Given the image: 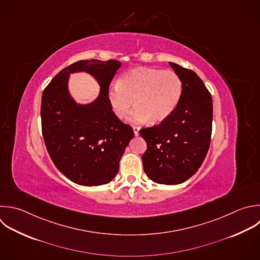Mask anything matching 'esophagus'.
Segmentation results:
<instances>
[{
  "instance_id": "obj_1",
  "label": "esophagus",
  "mask_w": 260,
  "mask_h": 260,
  "mask_svg": "<svg viewBox=\"0 0 260 260\" xmlns=\"http://www.w3.org/2000/svg\"><path fill=\"white\" fill-rule=\"evenodd\" d=\"M139 129H140V128H139L138 126H136V125L133 126V131H134V134H135L136 136L139 134Z\"/></svg>"
}]
</instances>
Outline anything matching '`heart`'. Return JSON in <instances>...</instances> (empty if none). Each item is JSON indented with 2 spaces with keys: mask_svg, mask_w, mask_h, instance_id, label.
<instances>
[{
  "mask_svg": "<svg viewBox=\"0 0 260 260\" xmlns=\"http://www.w3.org/2000/svg\"><path fill=\"white\" fill-rule=\"evenodd\" d=\"M183 93V81L174 71L138 68L122 75L108 90L113 113L123 118L132 108L134 122L149 120L156 124L168 119L177 109Z\"/></svg>",
  "mask_w": 260,
  "mask_h": 260,
  "instance_id": "obj_1",
  "label": "heart"
}]
</instances>
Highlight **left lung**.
<instances>
[{"instance_id": "obj_1", "label": "left lung", "mask_w": 260, "mask_h": 260, "mask_svg": "<svg viewBox=\"0 0 260 260\" xmlns=\"http://www.w3.org/2000/svg\"><path fill=\"white\" fill-rule=\"evenodd\" d=\"M183 81L182 99L165 121L140 129L147 148L142 154L145 174L158 184L177 185L192 177L202 165L210 144L212 99L192 70L170 62Z\"/></svg>"}]
</instances>
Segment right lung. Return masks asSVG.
<instances>
[{
    "mask_svg": "<svg viewBox=\"0 0 260 260\" xmlns=\"http://www.w3.org/2000/svg\"><path fill=\"white\" fill-rule=\"evenodd\" d=\"M121 62L81 60L60 71L42 95V131L57 169L83 186L109 183L119 172L120 159L134 136L130 125L113 113L108 90ZM86 71L101 85V93L86 106L77 105L68 91L70 73Z\"/></svg>",
    "mask_w": 260,
    "mask_h": 260,
    "instance_id": "right-lung-1",
    "label": "right lung"
}]
</instances>
